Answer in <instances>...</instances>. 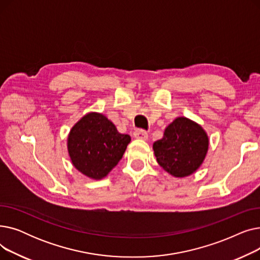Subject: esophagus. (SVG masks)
<instances>
[{"label": "esophagus", "instance_id": "34e87169", "mask_svg": "<svg viewBox=\"0 0 260 260\" xmlns=\"http://www.w3.org/2000/svg\"><path fill=\"white\" fill-rule=\"evenodd\" d=\"M134 137L136 139H140V140H147L148 138V135L145 131L143 129H136L134 132Z\"/></svg>", "mask_w": 260, "mask_h": 260}]
</instances>
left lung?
Listing matches in <instances>:
<instances>
[{
  "label": "left lung",
  "instance_id": "obj_1",
  "mask_svg": "<svg viewBox=\"0 0 260 260\" xmlns=\"http://www.w3.org/2000/svg\"><path fill=\"white\" fill-rule=\"evenodd\" d=\"M210 139L197 122L177 117L153 144L158 165L176 178L194 174L207 157Z\"/></svg>",
  "mask_w": 260,
  "mask_h": 260
}]
</instances>
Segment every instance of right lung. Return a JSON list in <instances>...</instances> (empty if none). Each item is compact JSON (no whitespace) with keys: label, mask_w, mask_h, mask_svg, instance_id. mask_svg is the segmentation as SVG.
<instances>
[{"label":"right lung","mask_w":260,"mask_h":260,"mask_svg":"<svg viewBox=\"0 0 260 260\" xmlns=\"http://www.w3.org/2000/svg\"><path fill=\"white\" fill-rule=\"evenodd\" d=\"M131 137L120 134L101 113L82 117L67 137V151L73 166L84 176L101 180L122 159Z\"/></svg>","instance_id":"right-lung-1"}]
</instances>
